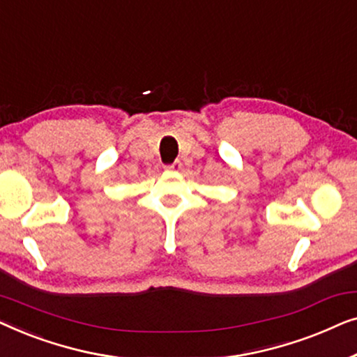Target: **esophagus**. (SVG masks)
Returning a JSON list of instances; mask_svg holds the SVG:
<instances>
[{
    "instance_id": "obj_1",
    "label": "esophagus",
    "mask_w": 357,
    "mask_h": 357,
    "mask_svg": "<svg viewBox=\"0 0 357 357\" xmlns=\"http://www.w3.org/2000/svg\"><path fill=\"white\" fill-rule=\"evenodd\" d=\"M164 169L167 170V172H178V170L182 169V162H180V160H175L174 164H169V165H165Z\"/></svg>"
}]
</instances>
